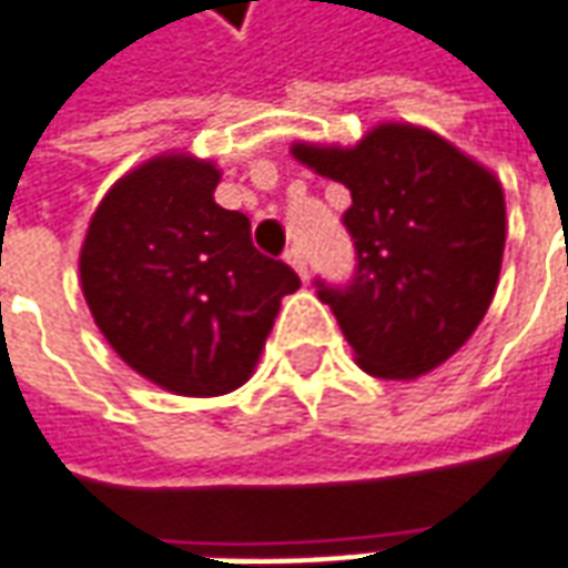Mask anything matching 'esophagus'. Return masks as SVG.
<instances>
[{"mask_svg":"<svg viewBox=\"0 0 568 568\" xmlns=\"http://www.w3.org/2000/svg\"><path fill=\"white\" fill-rule=\"evenodd\" d=\"M285 261H288V266H292L302 280H307V261H304L302 247H288V251H285Z\"/></svg>","mask_w":568,"mask_h":568,"instance_id":"esophagus-1","label":"esophagus"}]
</instances>
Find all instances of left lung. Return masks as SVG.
Instances as JSON below:
<instances>
[{"instance_id": "obj_1", "label": "left lung", "mask_w": 568, "mask_h": 568, "mask_svg": "<svg viewBox=\"0 0 568 568\" xmlns=\"http://www.w3.org/2000/svg\"><path fill=\"white\" fill-rule=\"evenodd\" d=\"M292 156L352 191L343 223L358 270L317 283L355 362L415 381L453 358L494 302L506 247L503 185L437 131L381 122L355 148L295 141Z\"/></svg>"}]
</instances>
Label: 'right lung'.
<instances>
[{
	"label": "right lung",
	"mask_w": 568,
	"mask_h": 568,
	"mask_svg": "<svg viewBox=\"0 0 568 568\" xmlns=\"http://www.w3.org/2000/svg\"><path fill=\"white\" fill-rule=\"evenodd\" d=\"M213 160L160 153L93 210L81 292L115 355L175 396L251 381L283 295L302 280L251 242V220L213 201Z\"/></svg>",
	"instance_id": "add662e5"
}]
</instances>
